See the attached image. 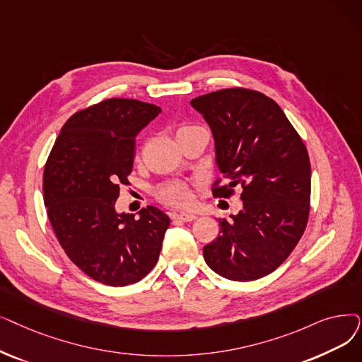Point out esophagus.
I'll return each instance as SVG.
<instances>
[{"mask_svg":"<svg viewBox=\"0 0 362 362\" xmlns=\"http://www.w3.org/2000/svg\"><path fill=\"white\" fill-rule=\"evenodd\" d=\"M177 220H182V222H192V220L197 218V214L194 213H179L176 214Z\"/></svg>","mask_w":362,"mask_h":362,"instance_id":"esophagus-1","label":"esophagus"}]
</instances>
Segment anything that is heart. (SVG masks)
Listing matches in <instances>:
<instances>
[{
  "label": "heart",
  "instance_id": "obj_1",
  "mask_svg": "<svg viewBox=\"0 0 362 362\" xmlns=\"http://www.w3.org/2000/svg\"><path fill=\"white\" fill-rule=\"evenodd\" d=\"M197 129H202V127H198V125H194L189 122H183L177 129V137L180 139L182 136L191 133ZM156 198L171 207H177V209L189 207L192 202L191 186L185 182H167L158 187V191H156Z\"/></svg>",
  "mask_w": 362,
  "mask_h": 362
}]
</instances>
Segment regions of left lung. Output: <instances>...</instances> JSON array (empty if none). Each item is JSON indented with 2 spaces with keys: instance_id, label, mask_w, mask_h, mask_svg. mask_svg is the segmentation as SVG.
<instances>
[{
  "instance_id": "1",
  "label": "left lung",
  "mask_w": 362,
  "mask_h": 362,
  "mask_svg": "<svg viewBox=\"0 0 362 362\" xmlns=\"http://www.w3.org/2000/svg\"><path fill=\"white\" fill-rule=\"evenodd\" d=\"M209 122L216 161L223 177L211 187L217 198L241 189L244 209L218 218L220 235L204 247V259L220 276L253 281L284 262L308 225L310 163L302 137L275 100L232 87L191 100Z\"/></svg>"
}]
</instances>
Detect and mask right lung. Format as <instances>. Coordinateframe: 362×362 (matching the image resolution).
Returning a JSON list of instances; mask_svg holds the SVG:
<instances>
[{"instance_id": "obj_1", "label": "right lung", "mask_w": 362, "mask_h": 362, "mask_svg": "<svg viewBox=\"0 0 362 362\" xmlns=\"http://www.w3.org/2000/svg\"><path fill=\"white\" fill-rule=\"evenodd\" d=\"M160 112L118 98L84 107L62 127L44 167V204L62 248L105 286L134 284L160 259L168 216L152 206L140 218L115 211L119 186L130 183L136 134Z\"/></svg>"}]
</instances>
